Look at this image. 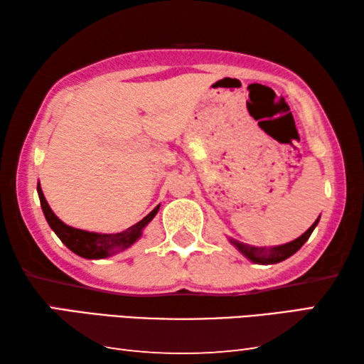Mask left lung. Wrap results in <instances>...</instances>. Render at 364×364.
I'll list each match as a JSON object with an SVG mask.
<instances>
[{"label": "left lung", "mask_w": 364, "mask_h": 364, "mask_svg": "<svg viewBox=\"0 0 364 364\" xmlns=\"http://www.w3.org/2000/svg\"><path fill=\"white\" fill-rule=\"evenodd\" d=\"M318 221H319V218L310 228H308V231H305L300 237L295 239V241L289 242V244H284V245H278V247H273V249H269V250L250 247V245L242 244V242H237V241H232V244L236 245V247L241 250L245 257L250 258L252 262L263 263V264L279 263L282 260H286V258H289L291 255H294L295 252H297L301 247V245H304L308 241V237L311 236V232H313V230H315V226L318 225Z\"/></svg>", "instance_id": "8db88e82"}]
</instances>
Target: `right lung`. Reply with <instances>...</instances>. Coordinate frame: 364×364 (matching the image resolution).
I'll list each match as a JSON object with an SVG mask.
<instances>
[{"instance_id": "1", "label": "right lung", "mask_w": 364, "mask_h": 364, "mask_svg": "<svg viewBox=\"0 0 364 364\" xmlns=\"http://www.w3.org/2000/svg\"><path fill=\"white\" fill-rule=\"evenodd\" d=\"M36 189H38L41 208L46 217L48 225L51 226V230L58 234V237L73 252V254H77L83 258H104L112 254L115 249L130 247V245L141 236L143 228L149 223V221L156 217V213L159 212V207H156L149 215H147V217H144L143 220L138 221L136 225L128 228V230L123 232H117V234L88 232V231L77 230V228L67 226L65 223H63V221L54 215L51 208H49L40 184Z\"/></svg>"}]
</instances>
